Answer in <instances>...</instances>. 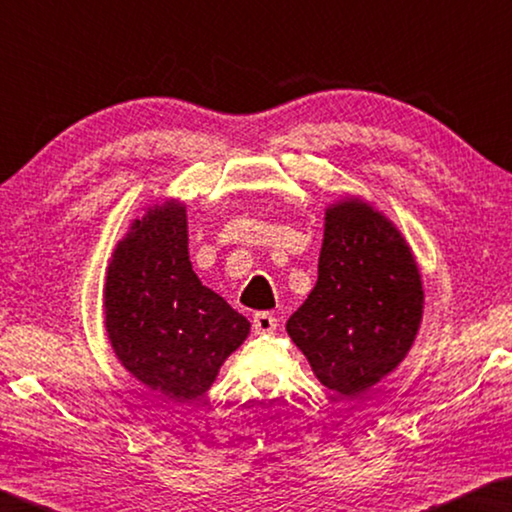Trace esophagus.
<instances>
[{
    "instance_id": "obj_1",
    "label": "esophagus",
    "mask_w": 512,
    "mask_h": 512,
    "mask_svg": "<svg viewBox=\"0 0 512 512\" xmlns=\"http://www.w3.org/2000/svg\"><path fill=\"white\" fill-rule=\"evenodd\" d=\"M253 328H255L257 335L275 333V330H277V317H273L270 313H255Z\"/></svg>"
}]
</instances>
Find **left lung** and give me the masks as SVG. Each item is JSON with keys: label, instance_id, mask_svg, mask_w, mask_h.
Instances as JSON below:
<instances>
[{"label": "left lung", "instance_id": "left-lung-1", "mask_svg": "<svg viewBox=\"0 0 512 512\" xmlns=\"http://www.w3.org/2000/svg\"><path fill=\"white\" fill-rule=\"evenodd\" d=\"M424 290L406 239L362 199L326 210L317 284L286 330L319 382L355 399L415 342Z\"/></svg>", "mask_w": 512, "mask_h": 512}]
</instances>
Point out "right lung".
<instances>
[{
	"instance_id": "1",
	"label": "right lung",
	"mask_w": 512,
	"mask_h": 512,
	"mask_svg": "<svg viewBox=\"0 0 512 512\" xmlns=\"http://www.w3.org/2000/svg\"><path fill=\"white\" fill-rule=\"evenodd\" d=\"M186 208L135 219L106 275V333L130 375L168 399L204 395L250 333L244 315L202 286L188 259Z\"/></svg>"
}]
</instances>
